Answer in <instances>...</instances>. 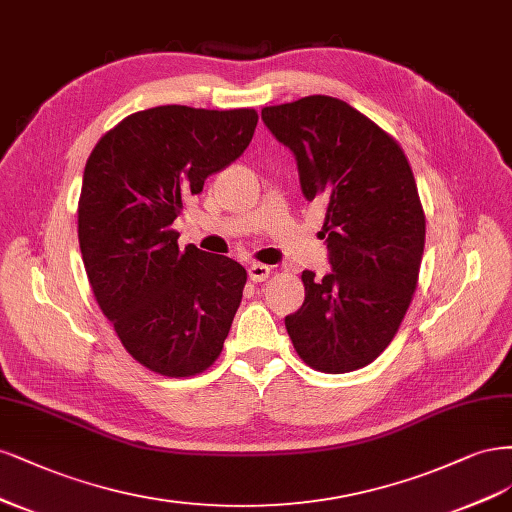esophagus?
I'll return each instance as SVG.
<instances>
[{
	"instance_id": "esophagus-1",
	"label": "esophagus",
	"mask_w": 512,
	"mask_h": 512,
	"mask_svg": "<svg viewBox=\"0 0 512 512\" xmlns=\"http://www.w3.org/2000/svg\"><path fill=\"white\" fill-rule=\"evenodd\" d=\"M270 274H272V268L266 266V263H251L249 266V278L253 283H263Z\"/></svg>"
}]
</instances>
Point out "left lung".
<instances>
[{
  "label": "left lung",
  "instance_id": "obj_1",
  "mask_svg": "<svg viewBox=\"0 0 512 512\" xmlns=\"http://www.w3.org/2000/svg\"><path fill=\"white\" fill-rule=\"evenodd\" d=\"M261 119L298 159L306 200L321 197L332 270H304L306 298L285 317L293 349L325 374L364 368L398 334L417 289L425 214L393 136L329 95L266 106Z\"/></svg>",
  "mask_w": 512,
  "mask_h": 512
}]
</instances>
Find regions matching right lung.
Masks as SVG:
<instances>
[{
    "mask_svg": "<svg viewBox=\"0 0 512 512\" xmlns=\"http://www.w3.org/2000/svg\"><path fill=\"white\" fill-rule=\"evenodd\" d=\"M257 119L253 108H148L106 131L87 159L82 261L125 351L155 374L195 376L223 351L246 270L193 244L180 251L172 223L187 195L246 151Z\"/></svg>",
    "mask_w": 512,
    "mask_h": 512,
    "instance_id": "1",
    "label": "right lung"
}]
</instances>
